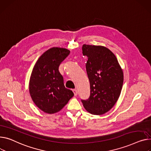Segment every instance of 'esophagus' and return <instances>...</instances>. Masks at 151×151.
Listing matches in <instances>:
<instances>
[{
  "label": "esophagus",
  "instance_id": "34e87169",
  "mask_svg": "<svg viewBox=\"0 0 151 151\" xmlns=\"http://www.w3.org/2000/svg\"><path fill=\"white\" fill-rule=\"evenodd\" d=\"M73 93H74L75 96H76L78 95V91H77L76 89H73Z\"/></svg>",
  "mask_w": 151,
  "mask_h": 151
}]
</instances>
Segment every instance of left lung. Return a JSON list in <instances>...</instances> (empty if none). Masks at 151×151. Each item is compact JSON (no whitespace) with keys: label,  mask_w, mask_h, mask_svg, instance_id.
<instances>
[{"label":"left lung","mask_w":151,"mask_h":151,"mask_svg":"<svg viewBox=\"0 0 151 151\" xmlns=\"http://www.w3.org/2000/svg\"><path fill=\"white\" fill-rule=\"evenodd\" d=\"M82 50L88 58L86 67L90 95L81 101L89 113L103 115L113 107L121 93L123 70L115 55L107 48L84 44Z\"/></svg>","instance_id":"1"}]
</instances>
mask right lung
Here are the masks:
<instances>
[{"instance_id":"1","label":"right lung","mask_w":151,"mask_h":151,"mask_svg":"<svg viewBox=\"0 0 151 151\" xmlns=\"http://www.w3.org/2000/svg\"><path fill=\"white\" fill-rule=\"evenodd\" d=\"M68 50L53 47L39 57L30 76L29 91L36 106L43 112H59L74 94L65 87L59 66L70 54Z\"/></svg>"}]
</instances>
